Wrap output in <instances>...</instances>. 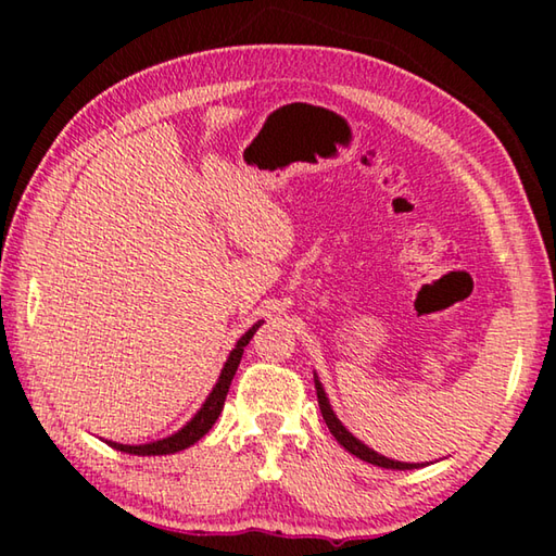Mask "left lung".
I'll use <instances>...</instances> for the list:
<instances>
[{"label":"left lung","mask_w":556,"mask_h":556,"mask_svg":"<svg viewBox=\"0 0 556 556\" xmlns=\"http://www.w3.org/2000/svg\"><path fill=\"white\" fill-rule=\"evenodd\" d=\"M314 384H316L318 407H321V414H324V419H326V427L336 437L338 444H341L348 451V454L357 456L361 460H365V464H372V466H380V468H392V470H412V468L429 466V464H407V460H394V458H388V456L378 454V451H372L368 444H363V441L357 439V437H353L351 431L343 427V421L336 417V412L331 407V402H328L324 384H321V380H318L316 372H314Z\"/></svg>","instance_id":"8db88e82"}]
</instances>
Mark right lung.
<instances>
[{
  "label": "right lung",
  "instance_id": "obj_1",
  "mask_svg": "<svg viewBox=\"0 0 556 556\" xmlns=\"http://www.w3.org/2000/svg\"><path fill=\"white\" fill-rule=\"evenodd\" d=\"M260 326H262V321H257L255 326L248 328V331L240 336V341L235 343V348L228 355V361H225V365H223L218 382L213 384V390L208 392V397H205V402L201 404V409L195 412L181 429L174 431V434H168L166 439L149 441V444H117V441H108V446L125 451V454H131V456H166V454H176V451L193 446L195 441L203 439L211 431V427L215 425V419L220 417L225 397H228V390H230V382L235 378V370H238V365L242 361L244 345L250 343V338L255 336Z\"/></svg>",
  "mask_w": 556,
  "mask_h": 556
}]
</instances>
